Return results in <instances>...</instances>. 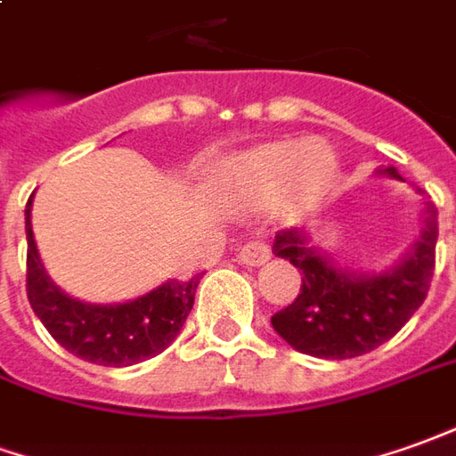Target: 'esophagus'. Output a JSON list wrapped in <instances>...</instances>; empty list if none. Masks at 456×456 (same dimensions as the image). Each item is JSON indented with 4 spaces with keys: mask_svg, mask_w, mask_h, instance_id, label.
<instances>
[{
    "mask_svg": "<svg viewBox=\"0 0 456 456\" xmlns=\"http://www.w3.org/2000/svg\"><path fill=\"white\" fill-rule=\"evenodd\" d=\"M270 260V248L265 243H260V240H253V243H246V246L238 250V263L240 265H250V268H256V265H263V263H268Z\"/></svg>",
    "mask_w": 456,
    "mask_h": 456,
    "instance_id": "1",
    "label": "esophagus"
}]
</instances>
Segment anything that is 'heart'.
<instances>
[{"label": "heart", "mask_w": 456, "mask_h": 456, "mask_svg": "<svg viewBox=\"0 0 456 456\" xmlns=\"http://www.w3.org/2000/svg\"><path fill=\"white\" fill-rule=\"evenodd\" d=\"M320 149L313 143H270L240 153L216 175L210 196L228 208L263 210L285 196V208L305 200L320 168Z\"/></svg>", "instance_id": "obj_1"}]
</instances>
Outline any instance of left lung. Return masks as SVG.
Segmentation results:
<instances>
[{
    "instance_id": "8db88e82",
    "label": "left lung",
    "mask_w": 456,
    "mask_h": 456,
    "mask_svg": "<svg viewBox=\"0 0 456 456\" xmlns=\"http://www.w3.org/2000/svg\"><path fill=\"white\" fill-rule=\"evenodd\" d=\"M379 175L404 181L397 168ZM425 225L412 246L387 270H353L325 253L305 228L275 235L273 253L303 273L300 293L275 313L273 330L297 353L322 360L357 357L387 342L425 303L437 246V208L425 200Z\"/></svg>"
}]
</instances>
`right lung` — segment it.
<instances>
[{
    "mask_svg": "<svg viewBox=\"0 0 456 456\" xmlns=\"http://www.w3.org/2000/svg\"><path fill=\"white\" fill-rule=\"evenodd\" d=\"M31 193L24 210L27 228V295L34 315L64 350L86 362L128 367L163 353L186 322L200 275L166 281L124 303H84L64 293L44 268L31 231Z\"/></svg>",
    "mask_w": 456,
    "mask_h": 456,
    "instance_id": "right-lung-1",
    "label": "right lung"
}]
</instances>
